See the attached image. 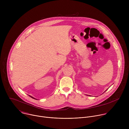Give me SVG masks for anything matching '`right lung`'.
I'll return each mask as SVG.
<instances>
[{
    "instance_id": "right-lung-1",
    "label": "right lung",
    "mask_w": 129,
    "mask_h": 129,
    "mask_svg": "<svg viewBox=\"0 0 129 129\" xmlns=\"http://www.w3.org/2000/svg\"><path fill=\"white\" fill-rule=\"evenodd\" d=\"M29 96H30V97H31V98H33V99H34V98H33V97H32V96H30V95H29Z\"/></svg>"
}]
</instances>
